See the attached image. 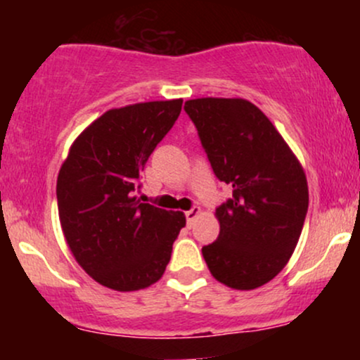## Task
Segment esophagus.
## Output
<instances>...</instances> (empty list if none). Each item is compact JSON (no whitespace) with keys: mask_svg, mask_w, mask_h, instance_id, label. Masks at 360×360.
<instances>
[{"mask_svg":"<svg viewBox=\"0 0 360 360\" xmlns=\"http://www.w3.org/2000/svg\"><path fill=\"white\" fill-rule=\"evenodd\" d=\"M198 214H200V208H196V206L189 210V212H186V221H188V226H193L194 225V221H196Z\"/></svg>","mask_w":360,"mask_h":360,"instance_id":"obj_1","label":"esophagus"}]
</instances>
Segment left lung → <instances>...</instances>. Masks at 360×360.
<instances>
[{
  "label": "left lung",
  "mask_w": 360,
  "mask_h": 360,
  "mask_svg": "<svg viewBox=\"0 0 360 360\" xmlns=\"http://www.w3.org/2000/svg\"><path fill=\"white\" fill-rule=\"evenodd\" d=\"M214 176L232 186L217 208L220 235L203 247L213 278L249 291L274 279L295 252L308 212L300 160L271 120L242 98L184 103Z\"/></svg>",
  "instance_id": "left-lung-1"
}]
</instances>
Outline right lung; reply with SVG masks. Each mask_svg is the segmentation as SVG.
<instances>
[{"mask_svg":"<svg viewBox=\"0 0 360 360\" xmlns=\"http://www.w3.org/2000/svg\"><path fill=\"white\" fill-rule=\"evenodd\" d=\"M183 100L108 110L74 140L57 177L65 242L77 264L103 286L137 291L162 278L181 212L140 203L139 177L179 117Z\"/></svg>","mask_w":360,"mask_h":360,"instance_id":"right-lung-1","label":"right lung"}]
</instances>
